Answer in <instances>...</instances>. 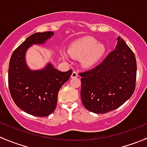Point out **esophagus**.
Masks as SVG:
<instances>
[{
  "label": "esophagus",
  "instance_id": "obj_1",
  "mask_svg": "<svg viewBox=\"0 0 147 147\" xmlns=\"http://www.w3.org/2000/svg\"><path fill=\"white\" fill-rule=\"evenodd\" d=\"M78 77V73L76 72V71H73L72 73V75H71V78H75Z\"/></svg>",
  "mask_w": 147,
  "mask_h": 147
}]
</instances>
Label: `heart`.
Returning <instances> with one entry per match:
<instances>
[{
	"mask_svg": "<svg viewBox=\"0 0 147 147\" xmlns=\"http://www.w3.org/2000/svg\"><path fill=\"white\" fill-rule=\"evenodd\" d=\"M105 52L103 45L92 37H83L75 41L69 45L68 53L75 58H82L81 64L85 67H90L99 62ZM67 59L65 53L62 55Z\"/></svg>",
	"mask_w": 147,
	"mask_h": 147,
	"instance_id": "1",
	"label": "heart"
}]
</instances>
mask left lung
I'll list each match as a JSON object with an SVG mask.
<instances>
[{"label": "left lung", "instance_id": "8db88e82", "mask_svg": "<svg viewBox=\"0 0 147 147\" xmlns=\"http://www.w3.org/2000/svg\"><path fill=\"white\" fill-rule=\"evenodd\" d=\"M116 49L92 69L80 72L81 100L87 110L105 113L123 105L136 88V60L122 38Z\"/></svg>", "mask_w": 147, "mask_h": 147}]
</instances>
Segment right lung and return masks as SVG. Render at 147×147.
<instances>
[{
    "label": "right lung",
    "mask_w": 147,
    "mask_h": 147,
    "mask_svg": "<svg viewBox=\"0 0 147 147\" xmlns=\"http://www.w3.org/2000/svg\"><path fill=\"white\" fill-rule=\"evenodd\" d=\"M52 31L29 36L14 50L8 67V88L16 105L28 114L45 117L55 111L58 92L69 80L72 69L60 72L52 64L42 70H31L26 65L25 54L29 47L43 44L53 36Z\"/></svg>",
    "instance_id": "right-lung-1"
}]
</instances>
